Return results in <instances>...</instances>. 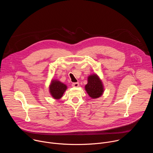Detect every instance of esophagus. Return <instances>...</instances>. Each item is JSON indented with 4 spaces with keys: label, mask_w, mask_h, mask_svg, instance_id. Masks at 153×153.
<instances>
[{
    "label": "esophagus",
    "mask_w": 153,
    "mask_h": 153,
    "mask_svg": "<svg viewBox=\"0 0 153 153\" xmlns=\"http://www.w3.org/2000/svg\"><path fill=\"white\" fill-rule=\"evenodd\" d=\"M72 86L73 87H78L79 86V82H75V83H73Z\"/></svg>",
    "instance_id": "esophagus-1"
}]
</instances>
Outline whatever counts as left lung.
<instances>
[{
  "label": "left lung",
  "mask_w": 153,
  "mask_h": 153,
  "mask_svg": "<svg viewBox=\"0 0 153 153\" xmlns=\"http://www.w3.org/2000/svg\"><path fill=\"white\" fill-rule=\"evenodd\" d=\"M85 89L92 99L100 97L104 92L103 83L96 74H91L88 77V83L85 85Z\"/></svg>",
  "instance_id": "1"
}]
</instances>
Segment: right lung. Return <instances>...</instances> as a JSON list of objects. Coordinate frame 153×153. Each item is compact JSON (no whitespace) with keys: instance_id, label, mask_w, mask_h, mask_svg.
Instances as JSON below:
<instances>
[{"instance_id":"obj_1","label":"right lung","mask_w":153,"mask_h":153,"mask_svg":"<svg viewBox=\"0 0 153 153\" xmlns=\"http://www.w3.org/2000/svg\"><path fill=\"white\" fill-rule=\"evenodd\" d=\"M67 89V86L57 79H53L49 86V91L51 96L56 100H59Z\"/></svg>"}]
</instances>
